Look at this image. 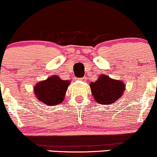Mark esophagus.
<instances>
[{
	"instance_id": "obj_1",
	"label": "esophagus",
	"mask_w": 157,
	"mask_h": 157,
	"mask_svg": "<svg viewBox=\"0 0 157 157\" xmlns=\"http://www.w3.org/2000/svg\"><path fill=\"white\" fill-rule=\"evenodd\" d=\"M82 80H85V77H83V78H82Z\"/></svg>"
}]
</instances>
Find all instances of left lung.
<instances>
[{
    "instance_id": "obj_1",
    "label": "left lung",
    "mask_w": 157,
    "mask_h": 157,
    "mask_svg": "<svg viewBox=\"0 0 157 157\" xmlns=\"http://www.w3.org/2000/svg\"><path fill=\"white\" fill-rule=\"evenodd\" d=\"M90 87L97 102L109 105L122 97L125 86L122 81L113 80L107 75H101L97 81L91 82Z\"/></svg>"
}]
</instances>
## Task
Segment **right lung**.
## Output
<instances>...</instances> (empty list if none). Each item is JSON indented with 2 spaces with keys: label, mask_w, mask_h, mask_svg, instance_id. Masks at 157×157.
Masks as SVG:
<instances>
[{
  "label": "right lung",
  "mask_w": 157,
  "mask_h": 157,
  "mask_svg": "<svg viewBox=\"0 0 157 157\" xmlns=\"http://www.w3.org/2000/svg\"><path fill=\"white\" fill-rule=\"evenodd\" d=\"M69 84L68 80H63L59 77L54 75L48 77L46 80L38 82L34 91L39 100L46 105L52 106L58 105L63 101Z\"/></svg>",
  "instance_id": "obj_1"
}]
</instances>
